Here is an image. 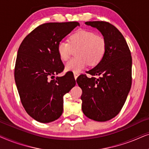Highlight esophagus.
<instances>
[{
  "label": "esophagus",
  "mask_w": 149,
  "mask_h": 149,
  "mask_svg": "<svg viewBox=\"0 0 149 149\" xmlns=\"http://www.w3.org/2000/svg\"><path fill=\"white\" fill-rule=\"evenodd\" d=\"M73 75H74V78H75V79H76L78 78V77L79 76V73H73Z\"/></svg>",
  "instance_id": "esophagus-1"
}]
</instances>
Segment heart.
<instances>
[{
	"instance_id": "1",
	"label": "heart",
	"mask_w": 149,
	"mask_h": 149,
	"mask_svg": "<svg viewBox=\"0 0 149 149\" xmlns=\"http://www.w3.org/2000/svg\"><path fill=\"white\" fill-rule=\"evenodd\" d=\"M77 49L76 58H71L65 65L67 71L78 73L87 65H96L104 58L106 51V41L104 37L93 31L80 30L69 37V43L61 41L57 45V52L61 60L70 56L73 48Z\"/></svg>"
}]
</instances>
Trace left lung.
<instances>
[{"mask_svg": "<svg viewBox=\"0 0 149 149\" xmlns=\"http://www.w3.org/2000/svg\"><path fill=\"white\" fill-rule=\"evenodd\" d=\"M85 24L102 33L106 51L101 62L86 71L92 77L80 75L76 81L82 90L83 113L91 119L104 122L115 117L125 104L132 86V58L123 35L114 26L104 21Z\"/></svg>", "mask_w": 149, "mask_h": 149, "instance_id": "8db88e82", "label": "left lung"}]
</instances>
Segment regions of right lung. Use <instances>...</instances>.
<instances>
[{
  "label": "right lung",
  "instance_id": "1",
  "mask_svg": "<svg viewBox=\"0 0 149 149\" xmlns=\"http://www.w3.org/2000/svg\"><path fill=\"white\" fill-rule=\"evenodd\" d=\"M80 24L49 22L39 25L24 39L15 61L14 77L22 104L37 121L58 119L63 111V96L76 85L67 73L57 52L58 42Z\"/></svg>",
  "mask_w": 149,
  "mask_h": 149
}]
</instances>
